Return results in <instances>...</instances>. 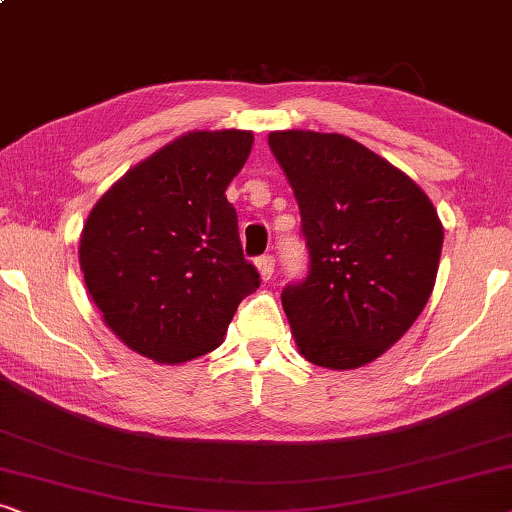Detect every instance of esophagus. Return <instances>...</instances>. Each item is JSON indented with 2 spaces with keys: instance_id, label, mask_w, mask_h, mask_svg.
Listing matches in <instances>:
<instances>
[{
  "instance_id": "esophagus-1",
  "label": "esophagus",
  "mask_w": 512,
  "mask_h": 512,
  "mask_svg": "<svg viewBox=\"0 0 512 512\" xmlns=\"http://www.w3.org/2000/svg\"><path fill=\"white\" fill-rule=\"evenodd\" d=\"M257 269H259V276L264 280H271L273 278V271H276V257L273 255H262L257 259Z\"/></svg>"
}]
</instances>
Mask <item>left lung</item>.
Masks as SVG:
<instances>
[{
    "instance_id": "8db88e82",
    "label": "left lung",
    "mask_w": 512,
    "mask_h": 512,
    "mask_svg": "<svg viewBox=\"0 0 512 512\" xmlns=\"http://www.w3.org/2000/svg\"><path fill=\"white\" fill-rule=\"evenodd\" d=\"M297 197L308 276L283 287L308 362L357 369L406 334L434 290L443 225L427 194L343 134L271 132Z\"/></svg>"
}]
</instances>
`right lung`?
I'll return each instance as SVG.
<instances>
[{
	"label": "right lung",
	"mask_w": 512,
	"mask_h": 512,
	"mask_svg": "<svg viewBox=\"0 0 512 512\" xmlns=\"http://www.w3.org/2000/svg\"><path fill=\"white\" fill-rule=\"evenodd\" d=\"M253 134L190 132L136 164L88 215L81 271L104 322L155 362L218 348L236 308L259 283L243 257L227 185Z\"/></svg>",
	"instance_id": "obj_1"
}]
</instances>
